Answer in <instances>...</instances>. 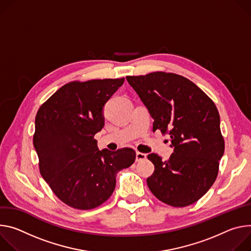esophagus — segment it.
<instances>
[{"mask_svg": "<svg viewBox=\"0 0 251 251\" xmlns=\"http://www.w3.org/2000/svg\"><path fill=\"white\" fill-rule=\"evenodd\" d=\"M135 158H136V161L145 160V159L147 158V154H146V153H143V152H136Z\"/></svg>", "mask_w": 251, "mask_h": 251, "instance_id": "esophagus-1", "label": "esophagus"}]
</instances>
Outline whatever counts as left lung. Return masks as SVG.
I'll return each instance as SVG.
<instances>
[{
    "label": "left lung",
    "instance_id": "obj_1",
    "mask_svg": "<svg viewBox=\"0 0 251 251\" xmlns=\"http://www.w3.org/2000/svg\"><path fill=\"white\" fill-rule=\"evenodd\" d=\"M153 119L152 130L171 136L169 160L148 158L154 172L147 182L160 201L176 207L192 204L211 187L218 174L225 141L214 102L192 81L163 72L126 76Z\"/></svg>",
    "mask_w": 251,
    "mask_h": 251
}]
</instances>
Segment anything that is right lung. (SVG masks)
<instances>
[{
  "instance_id": "right-lung-1",
  "label": "right lung",
  "mask_w": 251,
  "mask_h": 251,
  "mask_svg": "<svg viewBox=\"0 0 251 251\" xmlns=\"http://www.w3.org/2000/svg\"><path fill=\"white\" fill-rule=\"evenodd\" d=\"M124 81L67 83L38 110L34 147L40 173L69 206L87 210L103 203L115 190L118 173L135 160L132 149L100 151L94 137L104 126L105 102Z\"/></svg>"
}]
</instances>
